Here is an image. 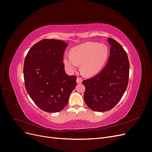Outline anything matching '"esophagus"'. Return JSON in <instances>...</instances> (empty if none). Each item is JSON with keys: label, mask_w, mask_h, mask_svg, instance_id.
Instances as JSON below:
<instances>
[{"label": "esophagus", "mask_w": 152, "mask_h": 152, "mask_svg": "<svg viewBox=\"0 0 152 152\" xmlns=\"http://www.w3.org/2000/svg\"><path fill=\"white\" fill-rule=\"evenodd\" d=\"M82 82V79L80 77H77V84H81Z\"/></svg>", "instance_id": "esophagus-1"}]
</instances>
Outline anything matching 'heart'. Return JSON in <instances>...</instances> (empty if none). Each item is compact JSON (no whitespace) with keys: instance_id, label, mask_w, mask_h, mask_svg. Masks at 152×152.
I'll list each match as a JSON object with an SVG mask.
<instances>
[{"instance_id":"1","label":"heart","mask_w":152,"mask_h":152,"mask_svg":"<svg viewBox=\"0 0 152 152\" xmlns=\"http://www.w3.org/2000/svg\"><path fill=\"white\" fill-rule=\"evenodd\" d=\"M108 53L107 45L87 42L73 48L71 50V55L65 54L64 63L70 72L76 70L79 64H81L82 73L91 77L102 70L107 60Z\"/></svg>"}]
</instances>
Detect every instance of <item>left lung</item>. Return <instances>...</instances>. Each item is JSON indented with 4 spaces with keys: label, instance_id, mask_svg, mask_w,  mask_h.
<instances>
[{
    "label": "left lung",
    "instance_id": "obj_1",
    "mask_svg": "<svg viewBox=\"0 0 152 152\" xmlns=\"http://www.w3.org/2000/svg\"><path fill=\"white\" fill-rule=\"evenodd\" d=\"M108 41L111 46L107 65L98 75L82 82L86 87L85 102L96 112L112 109L122 98L129 81L127 53L115 40L108 38Z\"/></svg>",
    "mask_w": 152,
    "mask_h": 152
}]
</instances>
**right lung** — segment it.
<instances>
[{"instance_id":"obj_1","label":"right lung","mask_w":152,"mask_h":152,"mask_svg":"<svg viewBox=\"0 0 152 152\" xmlns=\"http://www.w3.org/2000/svg\"><path fill=\"white\" fill-rule=\"evenodd\" d=\"M67 45L63 40L43 39L31 48L25 59L26 90L46 112L61 111L77 86V77L68 75L64 68L63 57Z\"/></svg>"}]
</instances>
